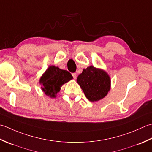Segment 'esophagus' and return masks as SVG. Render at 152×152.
Listing matches in <instances>:
<instances>
[{
	"instance_id": "1",
	"label": "esophagus",
	"mask_w": 152,
	"mask_h": 152,
	"mask_svg": "<svg viewBox=\"0 0 152 152\" xmlns=\"http://www.w3.org/2000/svg\"><path fill=\"white\" fill-rule=\"evenodd\" d=\"M72 75H73V78L75 79L77 78V73H72Z\"/></svg>"
}]
</instances>
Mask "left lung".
I'll list each match as a JSON object with an SVG mask.
<instances>
[{"label":"left lung","instance_id":"left-lung-1","mask_svg":"<svg viewBox=\"0 0 152 152\" xmlns=\"http://www.w3.org/2000/svg\"><path fill=\"white\" fill-rule=\"evenodd\" d=\"M77 82L91 102L103 99L111 88V79L107 72L92 66L83 69L77 77Z\"/></svg>","mask_w":152,"mask_h":152}]
</instances>
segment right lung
Segmentation results:
<instances>
[{
	"instance_id": "add662e5",
	"label": "right lung",
	"mask_w": 152,
	"mask_h": 152,
	"mask_svg": "<svg viewBox=\"0 0 152 152\" xmlns=\"http://www.w3.org/2000/svg\"><path fill=\"white\" fill-rule=\"evenodd\" d=\"M73 79V76L67 70L61 69L54 66H49L39 79L41 90L50 98H56L61 86Z\"/></svg>"
}]
</instances>
